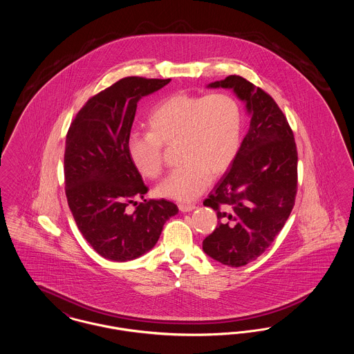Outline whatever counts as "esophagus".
<instances>
[{"label": "esophagus", "mask_w": 354, "mask_h": 354, "mask_svg": "<svg viewBox=\"0 0 354 354\" xmlns=\"http://www.w3.org/2000/svg\"><path fill=\"white\" fill-rule=\"evenodd\" d=\"M195 208H196L195 204H185V203L179 204V209H180L182 212H189V211H192V209H195Z\"/></svg>", "instance_id": "1"}]
</instances>
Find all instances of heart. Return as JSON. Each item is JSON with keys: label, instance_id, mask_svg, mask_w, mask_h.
Wrapping results in <instances>:
<instances>
[{"label": "heart", "instance_id": "b5f03b06", "mask_svg": "<svg viewBox=\"0 0 354 354\" xmlns=\"http://www.w3.org/2000/svg\"><path fill=\"white\" fill-rule=\"evenodd\" d=\"M149 131L127 142L130 159L143 176L155 179L163 171V145L176 142L182 162L158 187V194L189 202L211 180L230 169L240 149L243 113L228 93L172 94L159 102L147 118Z\"/></svg>", "mask_w": 354, "mask_h": 354}]
</instances>
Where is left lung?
Here are the masks:
<instances>
[{
  "mask_svg": "<svg viewBox=\"0 0 354 354\" xmlns=\"http://www.w3.org/2000/svg\"><path fill=\"white\" fill-rule=\"evenodd\" d=\"M208 87L232 88L251 115L235 160L203 202L219 219L203 251L224 266L243 267L266 252L292 212L297 149L286 115L264 90L240 75Z\"/></svg>",
  "mask_w": 354,
  "mask_h": 354,
  "instance_id": "left-lung-1",
  "label": "left lung"
}]
</instances>
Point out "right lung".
<instances>
[{"mask_svg": "<svg viewBox=\"0 0 354 354\" xmlns=\"http://www.w3.org/2000/svg\"><path fill=\"white\" fill-rule=\"evenodd\" d=\"M171 80L126 77L86 102L73 119L65 147V192L86 241L102 257L127 261L149 252L178 207L165 199L143 201V183L127 151L142 97Z\"/></svg>", "mask_w": 354, "mask_h": 354, "instance_id": "right-lung-1", "label": "right lung"}]
</instances>
